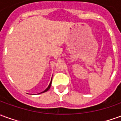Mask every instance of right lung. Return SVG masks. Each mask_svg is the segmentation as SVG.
<instances>
[{
    "mask_svg": "<svg viewBox=\"0 0 121 121\" xmlns=\"http://www.w3.org/2000/svg\"><path fill=\"white\" fill-rule=\"evenodd\" d=\"M51 84H52V80H51V81H50V84H49V85H48V86L47 87V88L45 89V91H42V92H41V93H39V94L43 93H45V92H47V91H48V90H49V89H50V86H51Z\"/></svg>",
    "mask_w": 121,
    "mask_h": 121,
    "instance_id": "obj_1",
    "label": "right lung"
}]
</instances>
